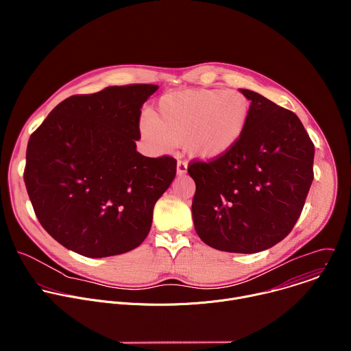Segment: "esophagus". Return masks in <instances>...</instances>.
<instances>
[{"label": "esophagus", "mask_w": 351, "mask_h": 351, "mask_svg": "<svg viewBox=\"0 0 351 351\" xmlns=\"http://www.w3.org/2000/svg\"><path fill=\"white\" fill-rule=\"evenodd\" d=\"M176 172H178L179 176H180V175H184V173L187 172V164L183 162V161H178V164H176Z\"/></svg>", "instance_id": "1"}]
</instances>
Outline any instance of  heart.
<instances>
[{
  "label": "heart",
  "instance_id": "heart-1",
  "mask_svg": "<svg viewBox=\"0 0 351 351\" xmlns=\"http://www.w3.org/2000/svg\"><path fill=\"white\" fill-rule=\"evenodd\" d=\"M252 101L237 90L195 88L165 94L152 117L140 119L141 136L160 152L183 144L202 160L228 154L241 140Z\"/></svg>",
  "mask_w": 351,
  "mask_h": 351
}]
</instances>
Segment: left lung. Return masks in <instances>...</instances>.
Instances as JSON below:
<instances>
[{
    "mask_svg": "<svg viewBox=\"0 0 351 351\" xmlns=\"http://www.w3.org/2000/svg\"><path fill=\"white\" fill-rule=\"evenodd\" d=\"M240 91L252 101L241 140L187 172L195 183L198 237L221 252L253 254L283 240L302 214L314 179V144L295 114L256 91Z\"/></svg>",
    "mask_w": 351,
    "mask_h": 351,
    "instance_id": "left-lung-1",
    "label": "left lung"
}]
</instances>
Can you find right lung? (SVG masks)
<instances>
[{
  "label": "right lung",
  "instance_id": "right-lung-1",
  "mask_svg": "<svg viewBox=\"0 0 351 351\" xmlns=\"http://www.w3.org/2000/svg\"><path fill=\"white\" fill-rule=\"evenodd\" d=\"M157 84L111 86L60 103L30 136L25 184L41 226L72 252L103 258L138 247L157 199L176 175L172 157L136 149L143 104Z\"/></svg>",
  "mask_w": 351,
  "mask_h": 351
}]
</instances>
